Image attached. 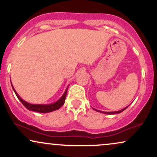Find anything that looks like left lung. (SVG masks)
Returning <instances> with one entry per match:
<instances>
[{"instance_id": "obj_1", "label": "left lung", "mask_w": 157, "mask_h": 157, "mask_svg": "<svg viewBox=\"0 0 157 157\" xmlns=\"http://www.w3.org/2000/svg\"><path fill=\"white\" fill-rule=\"evenodd\" d=\"M127 107H128V106H126V108L121 109V110H120V111H110V112H109V111H108V112H106V111H101L97 110V109H94V110H95V111H98V112H101V113H105V114H116V113H119L122 112V111H124L126 108H127Z\"/></svg>"}]
</instances>
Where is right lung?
<instances>
[{"label":"right lung","mask_w":157,"mask_h":157,"mask_svg":"<svg viewBox=\"0 0 157 157\" xmlns=\"http://www.w3.org/2000/svg\"><path fill=\"white\" fill-rule=\"evenodd\" d=\"M11 86H12L13 89V91L15 92V94H16V96L18 97V99L21 101V102L22 103L23 106H24L25 108L29 109V111H36V112H39V113H49V112H51V111H56L57 110V109L61 108V107L64 104V103H65L66 94H67V89L68 87V86L66 88L65 92H64V94L62 95L61 97L55 103H53V104H32L25 101L24 100H23L22 98L19 96L18 94H17V92L15 91L14 88L12 84Z\"/></svg>","instance_id":"add662e5"}]
</instances>
